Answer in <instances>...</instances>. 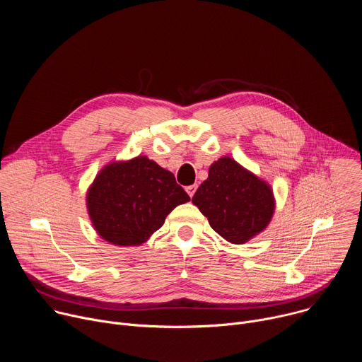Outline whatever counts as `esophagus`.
Wrapping results in <instances>:
<instances>
[{
  "mask_svg": "<svg viewBox=\"0 0 362 362\" xmlns=\"http://www.w3.org/2000/svg\"><path fill=\"white\" fill-rule=\"evenodd\" d=\"M196 189H197V185H192V186H187V187H186V192L189 193V196H190V197H193V194H194Z\"/></svg>",
  "mask_w": 362,
  "mask_h": 362,
  "instance_id": "esophagus-1",
  "label": "esophagus"
}]
</instances>
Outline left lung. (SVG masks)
Instances as JSON below:
<instances>
[{
    "instance_id": "1",
    "label": "left lung",
    "mask_w": 362,
    "mask_h": 362,
    "mask_svg": "<svg viewBox=\"0 0 362 362\" xmlns=\"http://www.w3.org/2000/svg\"><path fill=\"white\" fill-rule=\"evenodd\" d=\"M192 202L212 229L235 245L246 243L265 230L275 212L271 185L229 156L211 165L208 179Z\"/></svg>"
}]
</instances>
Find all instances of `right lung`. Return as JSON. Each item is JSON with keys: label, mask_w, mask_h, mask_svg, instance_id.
Here are the masks:
<instances>
[{"label": "right lung", "mask_w": 362, "mask_h": 362, "mask_svg": "<svg viewBox=\"0 0 362 362\" xmlns=\"http://www.w3.org/2000/svg\"><path fill=\"white\" fill-rule=\"evenodd\" d=\"M172 172L147 156L110 162L86 194L97 235L116 246H139L160 229L176 206L189 202Z\"/></svg>", "instance_id": "add662e5"}]
</instances>
